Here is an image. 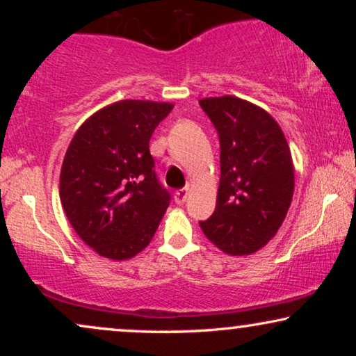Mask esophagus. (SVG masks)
Masks as SVG:
<instances>
[{"label":"esophagus","instance_id":"obj_1","mask_svg":"<svg viewBox=\"0 0 356 356\" xmlns=\"http://www.w3.org/2000/svg\"><path fill=\"white\" fill-rule=\"evenodd\" d=\"M188 199V188H181L175 191V202L177 204H184Z\"/></svg>","mask_w":356,"mask_h":356}]
</instances>
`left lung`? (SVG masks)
Instances as JSON below:
<instances>
[{"label":"left lung","instance_id":"1","mask_svg":"<svg viewBox=\"0 0 356 356\" xmlns=\"http://www.w3.org/2000/svg\"><path fill=\"white\" fill-rule=\"evenodd\" d=\"M199 105L220 143L217 206L199 225L227 254H251L275 235L289 212L295 188L289 144L275 120L250 102L225 95Z\"/></svg>","mask_w":356,"mask_h":356}]
</instances>
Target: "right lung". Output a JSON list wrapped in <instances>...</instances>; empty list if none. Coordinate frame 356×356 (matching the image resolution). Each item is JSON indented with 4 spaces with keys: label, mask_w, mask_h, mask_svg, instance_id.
<instances>
[{
    "label": "right lung",
    "mask_w": 356,
    "mask_h": 356,
    "mask_svg": "<svg viewBox=\"0 0 356 356\" xmlns=\"http://www.w3.org/2000/svg\"><path fill=\"white\" fill-rule=\"evenodd\" d=\"M172 104L123 100L92 115L63 160L60 197L86 245L129 259L149 245L172 196L159 181L149 143Z\"/></svg>",
    "instance_id": "add662e5"
}]
</instances>
